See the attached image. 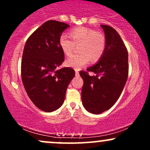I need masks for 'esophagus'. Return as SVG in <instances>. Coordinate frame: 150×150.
<instances>
[{
    "instance_id": "34e87169",
    "label": "esophagus",
    "mask_w": 150,
    "mask_h": 150,
    "mask_svg": "<svg viewBox=\"0 0 150 150\" xmlns=\"http://www.w3.org/2000/svg\"><path fill=\"white\" fill-rule=\"evenodd\" d=\"M79 75H80V73H79V71L78 70H75V76L76 77H78Z\"/></svg>"
}]
</instances>
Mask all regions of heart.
<instances>
[{
	"mask_svg": "<svg viewBox=\"0 0 150 150\" xmlns=\"http://www.w3.org/2000/svg\"><path fill=\"white\" fill-rule=\"evenodd\" d=\"M70 35L73 40L66 34L60 36L58 44L61 49L66 56L73 53L75 45H78V54L70 56L65 61L70 68L79 70L89 63L99 61L104 54L106 48V39L104 34L85 27L74 28Z\"/></svg>",
	"mask_w": 150,
	"mask_h": 150,
	"instance_id": "b5f03b06",
	"label": "heart"
}]
</instances>
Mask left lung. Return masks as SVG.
I'll return each instance as SVG.
<instances>
[{
  "mask_svg": "<svg viewBox=\"0 0 150 150\" xmlns=\"http://www.w3.org/2000/svg\"><path fill=\"white\" fill-rule=\"evenodd\" d=\"M106 39L103 56L96 64L87 68L97 75L81 71L83 79L82 101L89 113L100 114L111 108L119 98L128 75V53L124 43L113 27L101 25Z\"/></svg>",
  "mask_w": 150,
  "mask_h": 150,
  "instance_id": "left-lung-1",
  "label": "left lung"
}]
</instances>
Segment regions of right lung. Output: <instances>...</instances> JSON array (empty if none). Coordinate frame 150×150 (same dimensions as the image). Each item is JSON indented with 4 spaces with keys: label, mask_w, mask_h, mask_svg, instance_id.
Wrapping results in <instances>:
<instances>
[{
    "label": "right lung",
    "mask_w": 150,
    "mask_h": 150,
    "mask_svg": "<svg viewBox=\"0 0 150 150\" xmlns=\"http://www.w3.org/2000/svg\"><path fill=\"white\" fill-rule=\"evenodd\" d=\"M70 26L64 22H44L26 42L21 63L22 83L31 101L45 112L59 108L75 70H58L64 61V53L58 44L60 36Z\"/></svg>",
    "instance_id": "add662e5"
}]
</instances>
